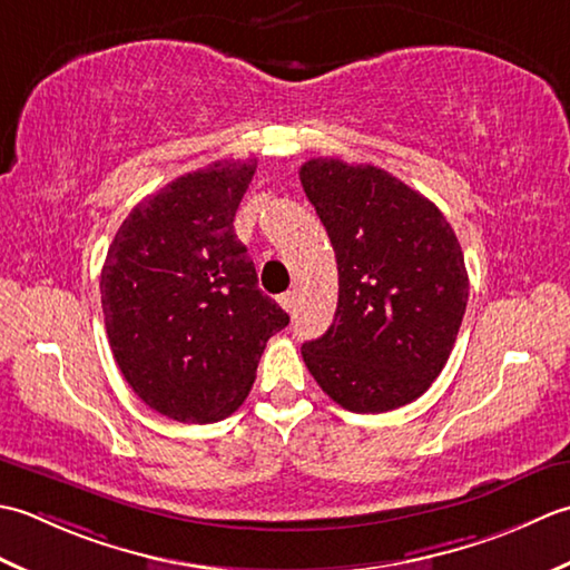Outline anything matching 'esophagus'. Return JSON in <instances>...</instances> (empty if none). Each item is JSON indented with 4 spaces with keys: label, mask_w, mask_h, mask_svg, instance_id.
Segmentation results:
<instances>
[{
    "label": "esophagus",
    "mask_w": 570,
    "mask_h": 570,
    "mask_svg": "<svg viewBox=\"0 0 570 570\" xmlns=\"http://www.w3.org/2000/svg\"><path fill=\"white\" fill-rule=\"evenodd\" d=\"M277 302H281V307L285 312H293L295 309V293H293V289H287V293H283L281 297H277Z\"/></svg>",
    "instance_id": "obj_1"
}]
</instances>
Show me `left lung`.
I'll return each mask as SVG.
<instances>
[{
  "instance_id": "left-lung-1",
  "label": "left lung",
  "mask_w": 570,
  "mask_h": 570,
  "mask_svg": "<svg viewBox=\"0 0 570 570\" xmlns=\"http://www.w3.org/2000/svg\"><path fill=\"white\" fill-rule=\"evenodd\" d=\"M299 181L340 271L332 327L302 344V358L342 409H401L440 376L468 307L455 230L433 202L374 165L309 159Z\"/></svg>"
}]
</instances>
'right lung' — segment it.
<instances>
[{
  "instance_id": "1",
  "label": "right lung",
  "mask_w": 570,
  "mask_h": 570,
  "mask_svg": "<svg viewBox=\"0 0 570 570\" xmlns=\"http://www.w3.org/2000/svg\"><path fill=\"white\" fill-rule=\"evenodd\" d=\"M255 159H220L139 202L100 273L110 350L149 409L216 423L246 401L287 312L258 289L234 218Z\"/></svg>"
}]
</instances>
